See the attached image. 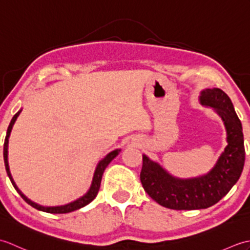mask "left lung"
<instances>
[{
    "instance_id": "left-lung-1",
    "label": "left lung",
    "mask_w": 250,
    "mask_h": 250,
    "mask_svg": "<svg viewBox=\"0 0 250 250\" xmlns=\"http://www.w3.org/2000/svg\"><path fill=\"white\" fill-rule=\"evenodd\" d=\"M201 103L214 107L225 121L228 146L211 171L199 178L177 179L157 163L143 156L141 183L158 204L167 208L201 209L213 206L229 192L240 178L245 163V147L241 120L230 98L219 88L206 89Z\"/></svg>"
}]
</instances>
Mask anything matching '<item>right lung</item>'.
<instances>
[{
  "instance_id": "1",
  "label": "right lung",
  "mask_w": 250,
  "mask_h": 250,
  "mask_svg": "<svg viewBox=\"0 0 250 250\" xmlns=\"http://www.w3.org/2000/svg\"><path fill=\"white\" fill-rule=\"evenodd\" d=\"M20 111H18L17 114H16L14 117L12 121H10V124L8 125V129H7V133H6V137H5V141H4V150H3V156H4V163H5V168H6V172H7V175L8 177L10 179V182H12L14 188L17 190V192L20 194L21 198H22L26 203H28L29 205H31L32 207H34V208L39 209V210H42V211H46V213H50V214H66V213H70V211H73V210H76V209H79L82 208V207L86 206L87 204H89L90 202L93 201L95 196H97L99 190H100V186H101V179H102V175L105 171L106 167L108 166V164L110 163V161L113 160V159L118 155L120 149H116L114 151L109 152L107 156H106L102 161H100L99 166L97 167V169H95V173H94V176H93V180H92V185L91 187H90L88 192L84 194L83 198L78 199L76 201L72 202V203L70 204H66V205H63V206H56V207H45V206H41L39 204L34 203V202L30 201L28 198H25V196L21 193V191L17 188V186H16L14 179L12 177V175H10V172H9V167H8V162H7V146H8V137L10 135V131H12L13 129V125L15 124L16 119H17V117L19 116Z\"/></svg>"
}]
</instances>
